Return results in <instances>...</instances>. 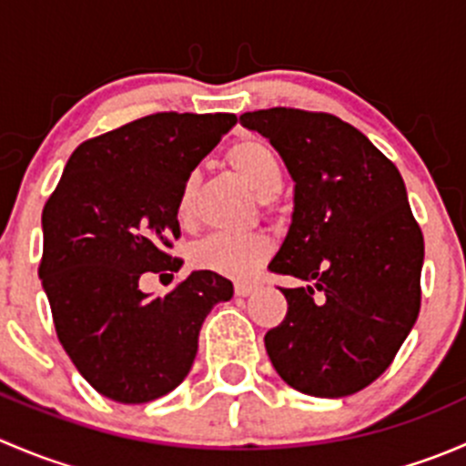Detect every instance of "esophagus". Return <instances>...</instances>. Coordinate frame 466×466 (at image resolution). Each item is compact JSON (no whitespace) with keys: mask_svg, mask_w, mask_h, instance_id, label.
<instances>
[{"mask_svg":"<svg viewBox=\"0 0 466 466\" xmlns=\"http://www.w3.org/2000/svg\"><path fill=\"white\" fill-rule=\"evenodd\" d=\"M257 290V284H250V281H237L234 284V293L238 295V298H248V295H252Z\"/></svg>","mask_w":466,"mask_h":466,"instance_id":"obj_1","label":"esophagus"}]
</instances>
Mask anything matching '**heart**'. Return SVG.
Returning a JSON list of instances; mask_svg holds the SVG:
<instances>
[{
	"label": "heart",
	"mask_w": 466,
	"mask_h": 466,
	"mask_svg": "<svg viewBox=\"0 0 466 466\" xmlns=\"http://www.w3.org/2000/svg\"><path fill=\"white\" fill-rule=\"evenodd\" d=\"M228 164L261 196L272 198L281 189L284 168L275 148L261 137H243L228 150ZM196 176L187 177L177 198V218L189 223L194 216ZM270 255V241L263 234H211L194 248L191 259L198 268L225 277L246 279Z\"/></svg>",
	"instance_id": "heart-1"
}]
</instances>
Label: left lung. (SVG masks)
<instances>
[{
  "mask_svg": "<svg viewBox=\"0 0 466 466\" xmlns=\"http://www.w3.org/2000/svg\"><path fill=\"white\" fill-rule=\"evenodd\" d=\"M241 124L275 146L295 182L293 220L268 270L307 286L279 289L289 311L263 338L272 368L311 397L359 392L390 368L420 316L424 237L401 173L327 112L270 107Z\"/></svg>",
  "mask_w": 466,
  "mask_h": 466,
  "instance_id": "obj_1",
  "label": "left lung"
}]
</instances>
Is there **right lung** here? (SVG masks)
Listing matches in <instances>:
<instances>
[{
  "mask_svg": "<svg viewBox=\"0 0 466 466\" xmlns=\"http://www.w3.org/2000/svg\"><path fill=\"white\" fill-rule=\"evenodd\" d=\"M237 116L157 112L87 139L42 209L40 275L56 333L83 379L103 397L146 403L189 374L207 313L232 281L194 270L150 298L146 272H177V198L200 159ZM159 275V279H162ZM173 277V275H171Z\"/></svg>",
  "mask_w": 466,
  "mask_h": 466,
  "instance_id": "add662e5",
  "label": "right lung"
}]
</instances>
